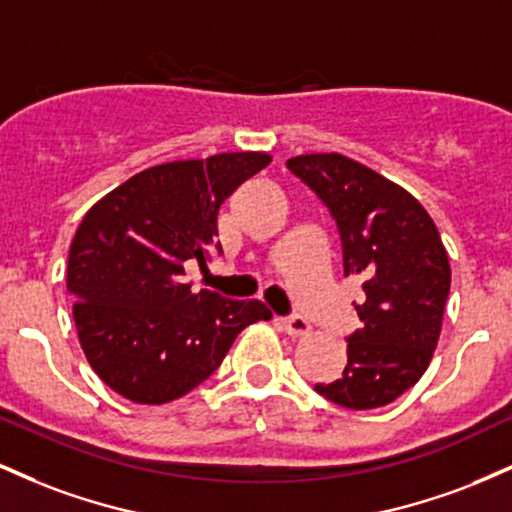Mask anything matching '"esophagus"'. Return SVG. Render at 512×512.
<instances>
[{"label":"esophagus","instance_id":"34e87169","mask_svg":"<svg viewBox=\"0 0 512 512\" xmlns=\"http://www.w3.org/2000/svg\"><path fill=\"white\" fill-rule=\"evenodd\" d=\"M281 330L286 334H291V337H305V334H310V322L305 320V317H284L281 320Z\"/></svg>","mask_w":512,"mask_h":512}]
</instances>
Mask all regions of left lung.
Returning a JSON list of instances; mask_svg holds the SVG:
<instances>
[{"instance_id":"8db88e82","label":"left lung","mask_w":512,"mask_h":512,"mask_svg":"<svg viewBox=\"0 0 512 512\" xmlns=\"http://www.w3.org/2000/svg\"><path fill=\"white\" fill-rule=\"evenodd\" d=\"M286 166L334 216L344 276H361L363 327L346 344L344 373L315 385L346 409H378L419 383L438 346L450 262L428 211L397 182L342 154H303Z\"/></svg>"}]
</instances>
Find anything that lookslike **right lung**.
<instances>
[{"mask_svg": "<svg viewBox=\"0 0 512 512\" xmlns=\"http://www.w3.org/2000/svg\"><path fill=\"white\" fill-rule=\"evenodd\" d=\"M269 161L264 151H238L161 163L86 211L67 291L86 361L117 395L137 404L187 395L245 327L272 317L260 301L195 293L182 279L187 260L207 264L221 204Z\"/></svg>", "mask_w": 512, "mask_h": 512, "instance_id": "obj_1", "label": "right lung"}]
</instances>
